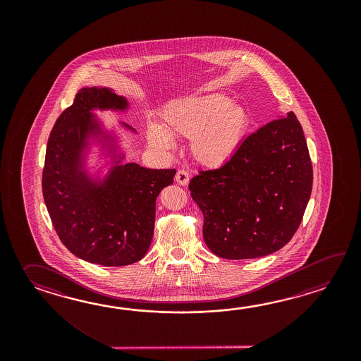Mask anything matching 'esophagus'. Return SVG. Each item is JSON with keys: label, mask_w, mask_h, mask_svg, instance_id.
Wrapping results in <instances>:
<instances>
[{"label": "esophagus", "mask_w": 361, "mask_h": 361, "mask_svg": "<svg viewBox=\"0 0 361 361\" xmlns=\"http://www.w3.org/2000/svg\"><path fill=\"white\" fill-rule=\"evenodd\" d=\"M176 182L180 184V185H187L190 182V176L187 171L184 170H178L177 176H176Z\"/></svg>", "instance_id": "34e87169"}]
</instances>
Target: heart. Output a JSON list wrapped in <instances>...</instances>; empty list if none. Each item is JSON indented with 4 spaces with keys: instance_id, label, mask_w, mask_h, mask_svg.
Here are the masks:
<instances>
[{
    "instance_id": "b5f03b06",
    "label": "heart",
    "mask_w": 361,
    "mask_h": 361,
    "mask_svg": "<svg viewBox=\"0 0 361 361\" xmlns=\"http://www.w3.org/2000/svg\"><path fill=\"white\" fill-rule=\"evenodd\" d=\"M249 114L223 94L193 95L169 102L160 125L149 123L147 142L160 151L174 147V138L190 139V152L200 165L222 168L238 152L249 128Z\"/></svg>"
}]
</instances>
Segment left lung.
<instances>
[{"instance_id": "1", "label": "left lung", "mask_w": 361, "mask_h": 361, "mask_svg": "<svg viewBox=\"0 0 361 361\" xmlns=\"http://www.w3.org/2000/svg\"><path fill=\"white\" fill-rule=\"evenodd\" d=\"M312 164L300 121L279 116L243 140L222 168L190 182L207 247L224 259L275 253L298 230L312 191Z\"/></svg>"}]
</instances>
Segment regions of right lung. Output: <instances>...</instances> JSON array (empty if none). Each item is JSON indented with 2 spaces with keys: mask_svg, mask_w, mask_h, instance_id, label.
<instances>
[{
  "mask_svg": "<svg viewBox=\"0 0 361 361\" xmlns=\"http://www.w3.org/2000/svg\"><path fill=\"white\" fill-rule=\"evenodd\" d=\"M129 109L128 99L111 87L81 89L50 133L42 173L44 200L61 243L80 259L107 267L128 266L146 255L156 199L177 173L123 162V138L94 112ZM92 159L96 164L90 166Z\"/></svg>",
  "mask_w": 361,
  "mask_h": 361,
  "instance_id": "right-lung-1",
  "label": "right lung"
}]
</instances>
